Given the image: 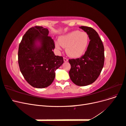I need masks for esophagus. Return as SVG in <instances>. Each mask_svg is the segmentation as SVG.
Masks as SVG:
<instances>
[{
	"instance_id": "esophagus-1",
	"label": "esophagus",
	"mask_w": 126,
	"mask_h": 126,
	"mask_svg": "<svg viewBox=\"0 0 126 126\" xmlns=\"http://www.w3.org/2000/svg\"><path fill=\"white\" fill-rule=\"evenodd\" d=\"M63 61H64V62H67L68 61V59L67 58H65V57H64V58H63Z\"/></svg>"
}]
</instances>
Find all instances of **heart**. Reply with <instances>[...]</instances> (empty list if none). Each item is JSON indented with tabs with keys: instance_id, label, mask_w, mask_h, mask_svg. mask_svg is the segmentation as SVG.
I'll return each instance as SVG.
<instances>
[{
	"instance_id": "b5f03b06",
	"label": "heart",
	"mask_w": 126,
	"mask_h": 126,
	"mask_svg": "<svg viewBox=\"0 0 126 126\" xmlns=\"http://www.w3.org/2000/svg\"><path fill=\"white\" fill-rule=\"evenodd\" d=\"M89 43V38L86 32L75 30L60 36L55 45L58 51L62 50L63 47H66L67 54L72 58H77L85 54Z\"/></svg>"
}]
</instances>
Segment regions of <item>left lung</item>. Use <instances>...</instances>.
<instances>
[{
    "label": "left lung",
    "mask_w": 126,
    "mask_h": 126,
    "mask_svg": "<svg viewBox=\"0 0 126 126\" xmlns=\"http://www.w3.org/2000/svg\"><path fill=\"white\" fill-rule=\"evenodd\" d=\"M89 36V43L85 54L80 58L69 59L70 79L75 85L85 86L96 80L104 64V47L98 33L86 26L79 27Z\"/></svg>",
    "instance_id": "obj_1"
}]
</instances>
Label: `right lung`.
<instances>
[{"mask_svg": "<svg viewBox=\"0 0 126 126\" xmlns=\"http://www.w3.org/2000/svg\"><path fill=\"white\" fill-rule=\"evenodd\" d=\"M48 29L35 26L29 29L19 46L18 63L26 80L32 86L44 88L50 86L55 71L63 63V57L56 56L54 41Z\"/></svg>", "mask_w": 126, "mask_h": 126, "instance_id": "obj_1", "label": "right lung"}]
</instances>
